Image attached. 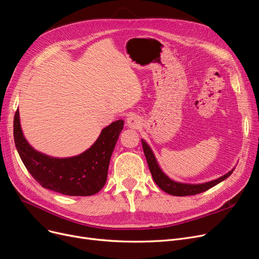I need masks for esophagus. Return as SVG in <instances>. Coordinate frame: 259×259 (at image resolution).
<instances>
[{
    "instance_id": "34e87169",
    "label": "esophagus",
    "mask_w": 259,
    "mask_h": 259,
    "mask_svg": "<svg viewBox=\"0 0 259 259\" xmlns=\"http://www.w3.org/2000/svg\"><path fill=\"white\" fill-rule=\"evenodd\" d=\"M127 125L130 127V128H133V129H138L140 126H141V119L139 116L137 115H130L127 119Z\"/></svg>"
}]
</instances>
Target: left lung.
I'll list each match as a JSON object with an SVG mask.
<instances>
[{
  "instance_id": "obj_1",
  "label": "left lung",
  "mask_w": 259,
  "mask_h": 259,
  "mask_svg": "<svg viewBox=\"0 0 259 259\" xmlns=\"http://www.w3.org/2000/svg\"><path fill=\"white\" fill-rule=\"evenodd\" d=\"M142 145H143V150H144V153L146 156V160H147L149 169H150V172L152 175L154 182L162 190H164L165 193L172 195V196L183 197V196H193V195L203 193V192H205V190L222 182L223 180L229 178L233 172V170H232V171L228 172L227 175H224L223 177H220L217 180H213V181L203 183V184H184V183L175 182L161 170V168L156 163L153 152L151 151L150 147L147 144H146V142L144 140H142Z\"/></svg>"
}]
</instances>
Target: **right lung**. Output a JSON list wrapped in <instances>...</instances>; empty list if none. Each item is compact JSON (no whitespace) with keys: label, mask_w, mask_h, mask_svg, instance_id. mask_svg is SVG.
<instances>
[{"label":"right lung","mask_w":259,"mask_h":259,"mask_svg":"<svg viewBox=\"0 0 259 259\" xmlns=\"http://www.w3.org/2000/svg\"><path fill=\"white\" fill-rule=\"evenodd\" d=\"M122 127L123 120L113 121L83 153L56 159L30 147L21 130L18 109L14 118V139L22 162L42 187L66 196H92L106 184L111 155Z\"/></svg>","instance_id":"1"}]
</instances>
